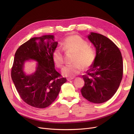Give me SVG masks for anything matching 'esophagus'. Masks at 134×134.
<instances>
[{
  "instance_id": "esophagus-1",
  "label": "esophagus",
  "mask_w": 134,
  "mask_h": 134,
  "mask_svg": "<svg viewBox=\"0 0 134 134\" xmlns=\"http://www.w3.org/2000/svg\"><path fill=\"white\" fill-rule=\"evenodd\" d=\"M73 79H74V78H67V81H70V80H73Z\"/></svg>"
}]
</instances>
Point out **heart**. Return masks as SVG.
<instances>
[{
    "label": "heart",
    "mask_w": 134,
    "mask_h": 134,
    "mask_svg": "<svg viewBox=\"0 0 134 134\" xmlns=\"http://www.w3.org/2000/svg\"><path fill=\"white\" fill-rule=\"evenodd\" d=\"M62 47L66 53L74 54L71 63L62 70L63 75L73 77L79 74L82 68L87 69L94 63L96 58L95 49L88 45V42L78 35H72L66 37L62 43ZM52 59L56 67L61 68L64 64V58L61 51L56 49L52 53Z\"/></svg>",
    "instance_id": "heart-1"
}]
</instances>
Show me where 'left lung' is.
<instances>
[{
    "label": "left lung",
    "mask_w": 134,
    "mask_h": 134,
    "mask_svg": "<svg viewBox=\"0 0 134 134\" xmlns=\"http://www.w3.org/2000/svg\"><path fill=\"white\" fill-rule=\"evenodd\" d=\"M88 38L96 49L93 65L83 75V98L100 104L109 100L117 91L123 78L122 56L118 47L103 35L91 32Z\"/></svg>",
    "instance_id": "left-lung-1"
}]
</instances>
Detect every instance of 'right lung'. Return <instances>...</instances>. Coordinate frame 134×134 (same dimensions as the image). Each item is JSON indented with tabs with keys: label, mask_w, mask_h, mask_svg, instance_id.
Instances as JSON below:
<instances>
[{
	"label": "right lung",
	"mask_w": 134,
	"mask_h": 134,
	"mask_svg": "<svg viewBox=\"0 0 134 134\" xmlns=\"http://www.w3.org/2000/svg\"><path fill=\"white\" fill-rule=\"evenodd\" d=\"M58 46L53 35L33 37L21 45L15 55L11 78L22 99L30 106L46 108L57 98L61 86L66 79L56 71L52 53ZM38 62L37 71L26 76L23 72L25 60Z\"/></svg>",
	"instance_id": "obj_1"
}]
</instances>
